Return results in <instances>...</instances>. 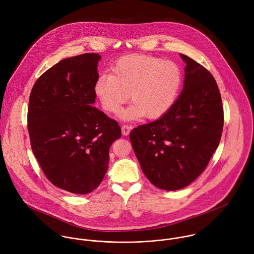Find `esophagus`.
Segmentation results:
<instances>
[{"mask_svg":"<svg viewBox=\"0 0 254 254\" xmlns=\"http://www.w3.org/2000/svg\"><path fill=\"white\" fill-rule=\"evenodd\" d=\"M131 127L130 126H128V125H123L122 126V128H121V130H122V135L123 136H128L129 135V133H130V131H131Z\"/></svg>","mask_w":254,"mask_h":254,"instance_id":"34e87169","label":"esophagus"}]
</instances>
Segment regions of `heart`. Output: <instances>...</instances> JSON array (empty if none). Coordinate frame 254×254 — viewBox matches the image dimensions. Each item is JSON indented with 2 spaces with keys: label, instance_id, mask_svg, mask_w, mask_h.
Segmentation results:
<instances>
[{
  "label": "heart",
  "instance_id": "heart-1",
  "mask_svg": "<svg viewBox=\"0 0 254 254\" xmlns=\"http://www.w3.org/2000/svg\"><path fill=\"white\" fill-rule=\"evenodd\" d=\"M183 75L179 65L170 61L145 55H129L117 61L111 74L99 76L95 91L109 113L117 112L129 99L132 105L122 112L123 119L144 115L157 119L175 104Z\"/></svg>",
  "mask_w": 254,
  "mask_h": 254
}]
</instances>
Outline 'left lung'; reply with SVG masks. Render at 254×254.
I'll return each mask as SVG.
<instances>
[{
	"label": "left lung",
	"instance_id": "obj_1",
	"mask_svg": "<svg viewBox=\"0 0 254 254\" xmlns=\"http://www.w3.org/2000/svg\"><path fill=\"white\" fill-rule=\"evenodd\" d=\"M181 58L187 64L184 88L173 107L130 133L145 177L165 190L183 189L203 172L220 143L224 125L214 77L188 56Z\"/></svg>",
	"mask_w": 254,
	"mask_h": 254
}]
</instances>
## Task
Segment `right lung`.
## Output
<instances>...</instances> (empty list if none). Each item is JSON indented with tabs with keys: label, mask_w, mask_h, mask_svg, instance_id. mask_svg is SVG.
Masks as SVG:
<instances>
[{
	"label": "right lung",
	"mask_w": 254,
	"mask_h": 254,
	"mask_svg": "<svg viewBox=\"0 0 254 254\" xmlns=\"http://www.w3.org/2000/svg\"><path fill=\"white\" fill-rule=\"evenodd\" d=\"M101 56L64 59L37 79L27 127L33 153L53 185L86 194L102 183L109 147L121 137L118 123L93 105Z\"/></svg>",
	"instance_id": "obj_1"
}]
</instances>
